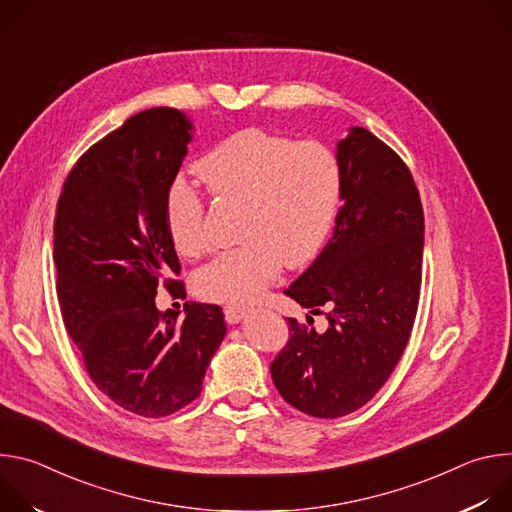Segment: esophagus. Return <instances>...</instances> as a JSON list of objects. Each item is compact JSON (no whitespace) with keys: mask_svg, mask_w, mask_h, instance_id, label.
Returning <instances> with one entry per match:
<instances>
[{"mask_svg":"<svg viewBox=\"0 0 512 512\" xmlns=\"http://www.w3.org/2000/svg\"><path fill=\"white\" fill-rule=\"evenodd\" d=\"M247 312H249V306H245V304H229V306H225V318L231 324L241 322L247 316Z\"/></svg>","mask_w":512,"mask_h":512,"instance_id":"1","label":"esophagus"}]
</instances>
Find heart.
<instances>
[{"mask_svg":"<svg viewBox=\"0 0 512 512\" xmlns=\"http://www.w3.org/2000/svg\"><path fill=\"white\" fill-rule=\"evenodd\" d=\"M196 172L218 200L243 202V243L194 275L196 294L212 302L249 300L277 277L283 261L289 267L310 261L342 202V166L332 148L255 127L212 145ZM166 221L180 255L198 259L210 249L204 200L184 178L168 186Z\"/></svg>","mask_w":512,"mask_h":512,"instance_id":"heart-1","label":"heart"}]
</instances>
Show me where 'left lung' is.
Segmentation results:
<instances>
[{"label": "left lung", "mask_w": 512, "mask_h": 512, "mask_svg": "<svg viewBox=\"0 0 512 512\" xmlns=\"http://www.w3.org/2000/svg\"><path fill=\"white\" fill-rule=\"evenodd\" d=\"M336 156L344 186L334 235L285 289L312 314L328 308V328L287 318L289 340L271 362L279 395L322 419L360 409L391 377L415 322L423 259V208L405 162L364 127L338 141Z\"/></svg>", "instance_id": "obj_1"}]
</instances>
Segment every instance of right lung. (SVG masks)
Instances as JSON below:
<instances>
[{
	"label": "right lung",
	"mask_w": 512,
	"mask_h": 512,
	"mask_svg": "<svg viewBox=\"0 0 512 512\" xmlns=\"http://www.w3.org/2000/svg\"><path fill=\"white\" fill-rule=\"evenodd\" d=\"M192 139L172 107L129 117L79 158L64 180L54 218L56 291L64 326L93 383L143 417H166L202 391L206 367L227 326L223 308H156L158 285L180 261L166 221V192Z\"/></svg>",
	"instance_id": "1"
}]
</instances>
